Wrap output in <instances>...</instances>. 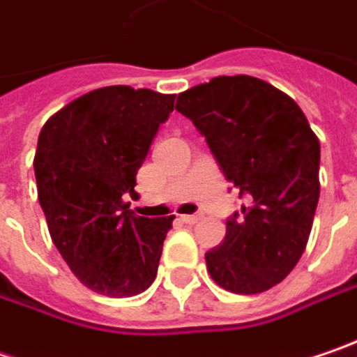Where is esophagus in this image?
Listing matches in <instances>:
<instances>
[{
  "label": "esophagus",
  "mask_w": 357,
  "mask_h": 357,
  "mask_svg": "<svg viewBox=\"0 0 357 357\" xmlns=\"http://www.w3.org/2000/svg\"><path fill=\"white\" fill-rule=\"evenodd\" d=\"M202 220V214H190V216H181V222L185 224H198Z\"/></svg>",
  "instance_id": "obj_1"
}]
</instances>
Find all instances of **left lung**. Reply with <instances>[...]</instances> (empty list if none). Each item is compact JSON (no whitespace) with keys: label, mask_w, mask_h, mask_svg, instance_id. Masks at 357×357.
<instances>
[{"label":"left lung","mask_w":357,"mask_h":357,"mask_svg":"<svg viewBox=\"0 0 357 357\" xmlns=\"http://www.w3.org/2000/svg\"><path fill=\"white\" fill-rule=\"evenodd\" d=\"M246 199L226 236L206 252L222 289L255 295L281 283L303 255L319 199V139L299 105L255 76H218L178 96Z\"/></svg>","instance_id":"1"}]
</instances>
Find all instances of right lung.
I'll return each mask as SVG.
<instances>
[{
	"mask_svg": "<svg viewBox=\"0 0 357 357\" xmlns=\"http://www.w3.org/2000/svg\"><path fill=\"white\" fill-rule=\"evenodd\" d=\"M176 95L105 86L52 115L33 172L54 246L76 279L107 297H133L155 281L176 216H135L137 172Z\"/></svg>",
	"mask_w": 357,
	"mask_h": 357,
	"instance_id": "1",
	"label": "right lung"
}]
</instances>
